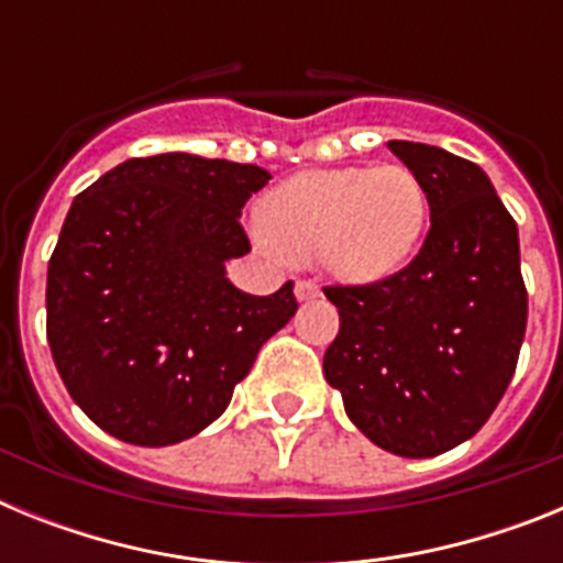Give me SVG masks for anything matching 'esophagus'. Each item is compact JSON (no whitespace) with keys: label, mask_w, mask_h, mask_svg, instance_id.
<instances>
[{"label":"esophagus","mask_w":563,"mask_h":563,"mask_svg":"<svg viewBox=\"0 0 563 563\" xmlns=\"http://www.w3.org/2000/svg\"><path fill=\"white\" fill-rule=\"evenodd\" d=\"M318 296V285L316 282H310V278H301V282H296V298L298 301H310V298Z\"/></svg>","instance_id":"1"}]
</instances>
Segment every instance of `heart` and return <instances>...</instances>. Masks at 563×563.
I'll list each match as a JSON object with an SVG mask.
<instances>
[{
  "label": "heart",
  "instance_id": "heart-1",
  "mask_svg": "<svg viewBox=\"0 0 563 563\" xmlns=\"http://www.w3.org/2000/svg\"><path fill=\"white\" fill-rule=\"evenodd\" d=\"M262 225L278 251L341 282H377L415 253L429 217L420 177L400 163L296 174L267 194Z\"/></svg>",
  "mask_w": 563,
  "mask_h": 563
}]
</instances>
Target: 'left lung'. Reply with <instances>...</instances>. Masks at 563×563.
Returning <instances> with one entry per match:
<instances>
[{
	"label": "left lung",
	"mask_w": 563,
	"mask_h": 563,
	"mask_svg": "<svg viewBox=\"0 0 563 563\" xmlns=\"http://www.w3.org/2000/svg\"><path fill=\"white\" fill-rule=\"evenodd\" d=\"M420 177L429 236L409 265L372 285H332L341 330L324 377L383 451L445 454L487 422L527 330L519 228L487 174L445 148L389 141Z\"/></svg>",
	"instance_id": "left-lung-1"
}]
</instances>
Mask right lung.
<instances>
[{"mask_svg":"<svg viewBox=\"0 0 563 563\" xmlns=\"http://www.w3.org/2000/svg\"><path fill=\"white\" fill-rule=\"evenodd\" d=\"M267 180L251 163L168 152L73 200L47 267V341L98 429L148 449L200 434L296 316L292 282L251 296L225 276L251 251L239 217Z\"/></svg>","mask_w":563,"mask_h":563,"instance_id":"add662e5","label":"right lung"}]
</instances>
